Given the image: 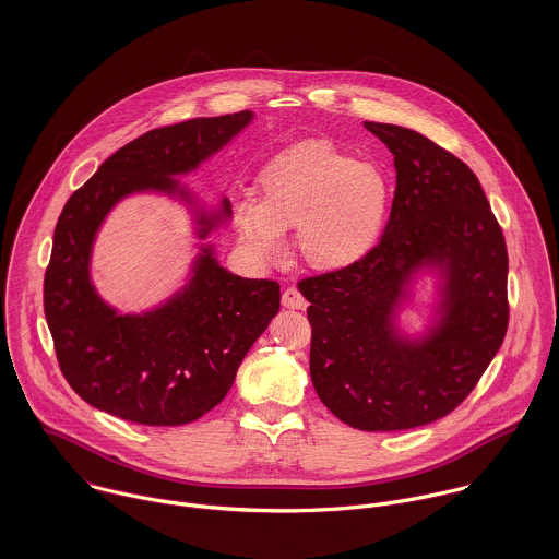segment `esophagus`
<instances>
[{"label": "esophagus", "instance_id": "1", "mask_svg": "<svg viewBox=\"0 0 559 559\" xmlns=\"http://www.w3.org/2000/svg\"><path fill=\"white\" fill-rule=\"evenodd\" d=\"M282 304L290 310H306V306H308L306 297L297 288H286L282 295Z\"/></svg>", "mask_w": 559, "mask_h": 559}]
</instances>
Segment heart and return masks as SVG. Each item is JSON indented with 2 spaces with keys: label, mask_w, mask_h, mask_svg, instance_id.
<instances>
[{
  "label": "heart",
  "mask_w": 559,
  "mask_h": 559,
  "mask_svg": "<svg viewBox=\"0 0 559 559\" xmlns=\"http://www.w3.org/2000/svg\"><path fill=\"white\" fill-rule=\"evenodd\" d=\"M388 174L326 140L295 144L264 165L258 200L237 206V235L255 258H275L282 233L297 228V249L319 271L364 260L392 211Z\"/></svg>",
  "instance_id": "b5f03b06"
}]
</instances>
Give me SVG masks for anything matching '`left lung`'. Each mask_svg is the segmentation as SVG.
<instances>
[{"instance_id":"8db88e82","label":"left lung","mask_w":559,"mask_h":559,"mask_svg":"<svg viewBox=\"0 0 559 559\" xmlns=\"http://www.w3.org/2000/svg\"><path fill=\"white\" fill-rule=\"evenodd\" d=\"M394 155L396 193L374 249L306 277L310 377L322 404L359 430H406L452 413L478 385L508 329V251L478 176L417 131L364 122ZM421 270L440 275L436 324L399 333Z\"/></svg>"}]
</instances>
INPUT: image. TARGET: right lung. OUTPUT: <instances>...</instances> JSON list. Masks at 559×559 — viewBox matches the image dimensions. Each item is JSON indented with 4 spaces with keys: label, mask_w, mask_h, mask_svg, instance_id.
Returning <instances> with one entry per match:
<instances>
[{
    "label": "right lung",
    "mask_w": 559,
    "mask_h": 559,
    "mask_svg": "<svg viewBox=\"0 0 559 559\" xmlns=\"http://www.w3.org/2000/svg\"><path fill=\"white\" fill-rule=\"evenodd\" d=\"M251 111L153 129L105 160L62 209L45 273V317L60 370L87 404L144 426H182L230 392L242 357L280 312V284L226 271L200 245L189 282L159 308L120 314L92 280L96 233L127 195L155 191L193 206L198 239L230 219L198 206L174 176L193 171L251 122Z\"/></svg>",
    "instance_id": "right-lung-1"
}]
</instances>
